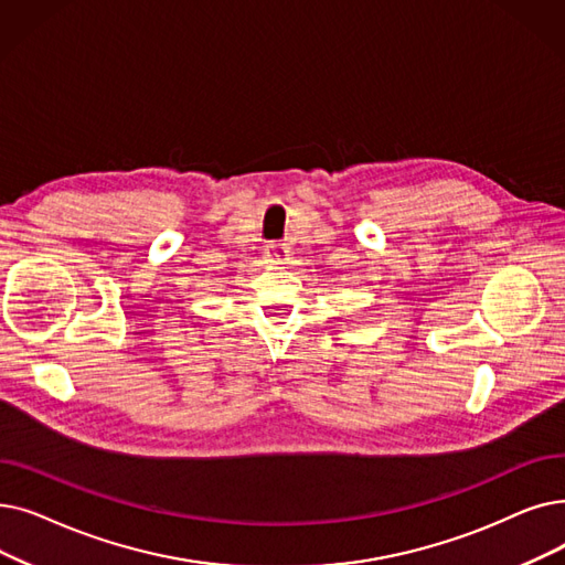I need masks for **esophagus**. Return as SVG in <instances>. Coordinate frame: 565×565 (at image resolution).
I'll return each instance as SVG.
<instances>
[{
  "label": "esophagus",
  "instance_id": "1",
  "mask_svg": "<svg viewBox=\"0 0 565 565\" xmlns=\"http://www.w3.org/2000/svg\"><path fill=\"white\" fill-rule=\"evenodd\" d=\"M263 258L269 265H284L290 258V252H288L286 244H281V242H269L265 252H263Z\"/></svg>",
  "mask_w": 565,
  "mask_h": 565
}]
</instances>
